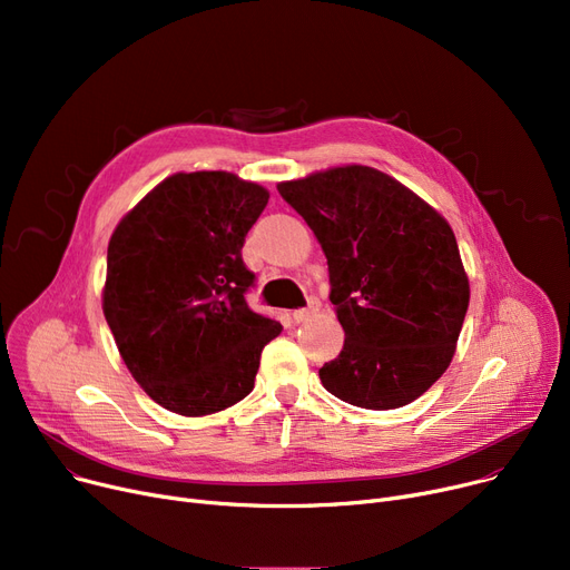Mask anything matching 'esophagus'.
Returning <instances> with one entry per match:
<instances>
[{
	"mask_svg": "<svg viewBox=\"0 0 570 570\" xmlns=\"http://www.w3.org/2000/svg\"><path fill=\"white\" fill-rule=\"evenodd\" d=\"M318 301H309V307H305V309H295L293 312V321L295 323H305V321H309L316 312H318Z\"/></svg>",
	"mask_w": 570,
	"mask_h": 570,
	"instance_id": "obj_1",
	"label": "esophagus"
}]
</instances>
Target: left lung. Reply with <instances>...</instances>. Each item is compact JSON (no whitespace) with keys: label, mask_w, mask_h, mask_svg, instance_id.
Returning a JSON list of instances; mask_svg holds the SVG:
<instances>
[{"label":"left lung","mask_w":570,"mask_h":570,"mask_svg":"<svg viewBox=\"0 0 570 570\" xmlns=\"http://www.w3.org/2000/svg\"><path fill=\"white\" fill-rule=\"evenodd\" d=\"M277 189L331 269L344 348L318 370L325 391L372 411L428 393L453 361L471 295L451 224L395 177L361 164Z\"/></svg>","instance_id":"left-lung-1"}]
</instances>
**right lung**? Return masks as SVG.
Segmentation results:
<instances>
[{
	"label": "right lung",
	"mask_w": 570,
	"mask_h": 570,
	"mask_svg": "<svg viewBox=\"0 0 570 570\" xmlns=\"http://www.w3.org/2000/svg\"><path fill=\"white\" fill-rule=\"evenodd\" d=\"M267 198L228 170L175 173L110 235L104 316L136 383L177 415L245 400L263 346L282 333L245 301L243 245Z\"/></svg>",
	"instance_id": "obj_1"
}]
</instances>
